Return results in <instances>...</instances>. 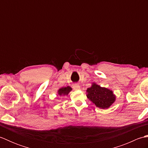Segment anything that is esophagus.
Wrapping results in <instances>:
<instances>
[{
  "instance_id": "1",
  "label": "esophagus",
  "mask_w": 148,
  "mask_h": 148,
  "mask_svg": "<svg viewBox=\"0 0 148 148\" xmlns=\"http://www.w3.org/2000/svg\"><path fill=\"white\" fill-rule=\"evenodd\" d=\"M73 88L75 90H80V86L78 85L77 84H75L73 85Z\"/></svg>"
}]
</instances>
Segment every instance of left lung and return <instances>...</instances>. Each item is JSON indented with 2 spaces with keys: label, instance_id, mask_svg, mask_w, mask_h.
<instances>
[{
  "label": "left lung",
  "instance_id": "left-lung-1",
  "mask_svg": "<svg viewBox=\"0 0 148 148\" xmlns=\"http://www.w3.org/2000/svg\"><path fill=\"white\" fill-rule=\"evenodd\" d=\"M86 92L88 99L100 109L109 108L116 100V96L112 90L101 87L95 83L86 90Z\"/></svg>",
  "mask_w": 148,
  "mask_h": 148
}]
</instances>
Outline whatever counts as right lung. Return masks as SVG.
<instances>
[{
	"label": "right lung",
	"mask_w": 148,
	"mask_h": 148,
	"mask_svg": "<svg viewBox=\"0 0 148 148\" xmlns=\"http://www.w3.org/2000/svg\"><path fill=\"white\" fill-rule=\"evenodd\" d=\"M72 90L71 87L70 86H67V87H62L61 88H60L58 91V94L60 96H65V95H67L69 93L71 92Z\"/></svg>",
	"instance_id": "right-lung-1"
}]
</instances>
